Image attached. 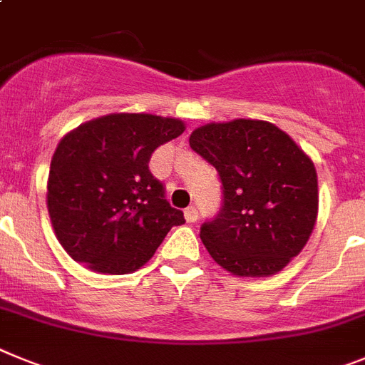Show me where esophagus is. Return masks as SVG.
<instances>
[{
	"instance_id": "esophagus-1",
	"label": "esophagus",
	"mask_w": 365,
	"mask_h": 365,
	"mask_svg": "<svg viewBox=\"0 0 365 365\" xmlns=\"http://www.w3.org/2000/svg\"><path fill=\"white\" fill-rule=\"evenodd\" d=\"M183 215H185V220L189 222V224H195V222L198 220V209H196L195 205H189V207L183 211Z\"/></svg>"
}]
</instances>
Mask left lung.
<instances>
[{"label": "left lung", "instance_id": "8db88e82", "mask_svg": "<svg viewBox=\"0 0 365 365\" xmlns=\"http://www.w3.org/2000/svg\"><path fill=\"white\" fill-rule=\"evenodd\" d=\"M189 145L218 170L224 205L200 239L213 261L237 277H270L309 242L318 220L314 161L274 123H207Z\"/></svg>", "mask_w": 365, "mask_h": 365}]
</instances>
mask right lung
<instances>
[{
    "label": "right lung",
    "instance_id": "1",
    "mask_svg": "<svg viewBox=\"0 0 365 365\" xmlns=\"http://www.w3.org/2000/svg\"><path fill=\"white\" fill-rule=\"evenodd\" d=\"M185 130L178 117L108 113L69 130L47 178V211L73 261L97 274H132L148 262L183 213L148 170L158 147Z\"/></svg>",
    "mask_w": 365,
    "mask_h": 365
}]
</instances>
